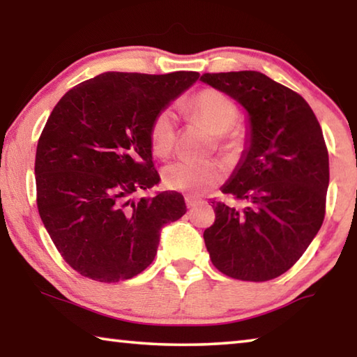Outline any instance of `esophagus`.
<instances>
[{
	"instance_id": "34e87169",
	"label": "esophagus",
	"mask_w": 357,
	"mask_h": 357,
	"mask_svg": "<svg viewBox=\"0 0 357 357\" xmlns=\"http://www.w3.org/2000/svg\"><path fill=\"white\" fill-rule=\"evenodd\" d=\"M198 203H200V200H198V198L192 197V195H185V204H187V208H193V206H197Z\"/></svg>"
}]
</instances>
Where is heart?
<instances>
[{"label":"heart","instance_id":"heart-1","mask_svg":"<svg viewBox=\"0 0 357 357\" xmlns=\"http://www.w3.org/2000/svg\"><path fill=\"white\" fill-rule=\"evenodd\" d=\"M193 116L217 135V143L222 149H234L241 143V132L234 130L239 112L228 96L215 89H204L187 104ZM174 113L172 110L160 112L153 119L149 128V143L153 154L164 159L170 155L174 146ZM225 178V167L219 160L190 162L178 160L167 165L162 172L165 187L173 190H185L200 193Z\"/></svg>","mask_w":357,"mask_h":357}]
</instances>
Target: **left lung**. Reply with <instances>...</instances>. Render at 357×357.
<instances>
[{
    "label": "left lung",
    "mask_w": 357,
    "mask_h": 357,
    "mask_svg": "<svg viewBox=\"0 0 357 357\" xmlns=\"http://www.w3.org/2000/svg\"><path fill=\"white\" fill-rule=\"evenodd\" d=\"M247 113L245 148L222 192L244 208L213 202L203 238L228 277L266 282L291 268L324 220L329 155L310 105L257 70L203 74Z\"/></svg>",
    "instance_id": "left-lung-1"
}]
</instances>
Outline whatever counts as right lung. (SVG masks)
I'll return each mask as SVG.
<instances>
[{
    "label": "right lung",
    "instance_id": "obj_1",
    "mask_svg": "<svg viewBox=\"0 0 357 357\" xmlns=\"http://www.w3.org/2000/svg\"><path fill=\"white\" fill-rule=\"evenodd\" d=\"M198 72H104L66 93L36 151L38 209L70 268L113 283L143 273L167 223L185 214L184 197L130 198L160 178L153 168V119L198 80Z\"/></svg>",
    "mask_w": 357,
    "mask_h": 357
}]
</instances>
